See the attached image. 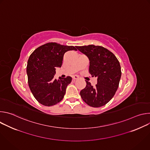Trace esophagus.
Listing matches in <instances>:
<instances>
[{"instance_id": "1", "label": "esophagus", "mask_w": 150, "mask_h": 150, "mask_svg": "<svg viewBox=\"0 0 150 150\" xmlns=\"http://www.w3.org/2000/svg\"><path fill=\"white\" fill-rule=\"evenodd\" d=\"M78 78H79V77H78V76H76V75H74V76H72V79H73L74 81H75V80L78 79Z\"/></svg>"}]
</instances>
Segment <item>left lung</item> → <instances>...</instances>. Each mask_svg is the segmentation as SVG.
Returning a JSON list of instances; mask_svg holds the SVG:
<instances>
[{
	"label": "left lung",
	"instance_id": "obj_1",
	"mask_svg": "<svg viewBox=\"0 0 150 150\" xmlns=\"http://www.w3.org/2000/svg\"><path fill=\"white\" fill-rule=\"evenodd\" d=\"M76 49L88 57L89 73L97 78L94 87L85 81L86 87L80 95L90 106L100 108L113 98L118 88L122 74L120 63L112 52L100 46H76Z\"/></svg>",
	"mask_w": 150,
	"mask_h": 150
}]
</instances>
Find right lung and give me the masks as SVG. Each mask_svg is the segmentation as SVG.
<instances>
[{"label":"right lung","instance_id":"obj_1","mask_svg":"<svg viewBox=\"0 0 150 150\" xmlns=\"http://www.w3.org/2000/svg\"><path fill=\"white\" fill-rule=\"evenodd\" d=\"M70 50H77L72 46L51 42L38 47L30 56L27 66L28 85L34 98L42 105L52 106L63 98L72 78L56 79L54 75L56 68L62 67L64 54Z\"/></svg>","mask_w":150,"mask_h":150}]
</instances>
